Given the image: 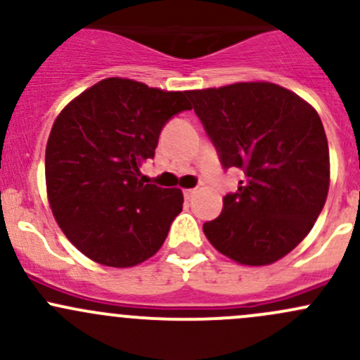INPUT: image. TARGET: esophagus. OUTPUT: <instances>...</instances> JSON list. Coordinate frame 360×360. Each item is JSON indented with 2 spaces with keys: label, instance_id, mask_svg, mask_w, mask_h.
Segmentation results:
<instances>
[{
  "label": "esophagus",
  "instance_id": "esophagus-1",
  "mask_svg": "<svg viewBox=\"0 0 360 360\" xmlns=\"http://www.w3.org/2000/svg\"><path fill=\"white\" fill-rule=\"evenodd\" d=\"M195 193H197V190H195V188H191V190H184V198H188V200H190V198H193Z\"/></svg>",
  "mask_w": 360,
  "mask_h": 360
}]
</instances>
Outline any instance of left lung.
Wrapping results in <instances>:
<instances>
[{
    "mask_svg": "<svg viewBox=\"0 0 360 360\" xmlns=\"http://www.w3.org/2000/svg\"><path fill=\"white\" fill-rule=\"evenodd\" d=\"M195 115L224 170L244 172L203 224L221 254L249 266L281 259L317 221L329 190V148L317 111L275 83L191 90Z\"/></svg>",
    "mask_w": 360,
    "mask_h": 360,
    "instance_id": "1",
    "label": "left lung"
}]
</instances>
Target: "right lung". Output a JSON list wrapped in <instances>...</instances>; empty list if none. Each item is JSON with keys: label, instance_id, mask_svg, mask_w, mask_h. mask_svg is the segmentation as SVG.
Listing matches in <instances>:
<instances>
[{"label": "right lung", "instance_id": "add662e5", "mask_svg": "<svg viewBox=\"0 0 360 360\" xmlns=\"http://www.w3.org/2000/svg\"><path fill=\"white\" fill-rule=\"evenodd\" d=\"M188 110V92L108 78L57 116L46 143V191L64 235L86 257L127 268L162 248L183 193L146 184L141 165L155 157L165 123Z\"/></svg>", "mask_w": 360, "mask_h": 360}]
</instances>
